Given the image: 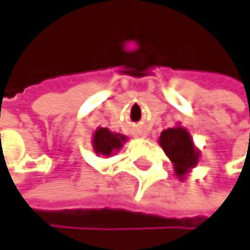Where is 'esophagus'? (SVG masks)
<instances>
[{"label": "esophagus", "instance_id": "obj_1", "mask_svg": "<svg viewBox=\"0 0 250 250\" xmlns=\"http://www.w3.org/2000/svg\"><path fill=\"white\" fill-rule=\"evenodd\" d=\"M138 136H146V135H144V132H142V130H138Z\"/></svg>", "mask_w": 250, "mask_h": 250}]
</instances>
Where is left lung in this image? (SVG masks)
<instances>
[{
  "mask_svg": "<svg viewBox=\"0 0 250 250\" xmlns=\"http://www.w3.org/2000/svg\"><path fill=\"white\" fill-rule=\"evenodd\" d=\"M159 144L172 162L175 174L180 180H183L198 165L199 150L195 147L189 130L180 124L163 130L159 136Z\"/></svg>",
  "mask_w": 250,
  "mask_h": 250,
  "instance_id": "left-lung-1",
  "label": "left lung"
}]
</instances>
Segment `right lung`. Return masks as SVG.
<instances>
[{
  "mask_svg": "<svg viewBox=\"0 0 250 250\" xmlns=\"http://www.w3.org/2000/svg\"><path fill=\"white\" fill-rule=\"evenodd\" d=\"M127 141V136L121 133H114L106 127H97L93 135V150L97 156H112L120 151L123 144Z\"/></svg>",
  "mask_w": 250,
  "mask_h": 250,
  "instance_id": "add662e5",
  "label": "right lung"
}]
</instances>
